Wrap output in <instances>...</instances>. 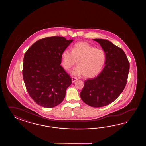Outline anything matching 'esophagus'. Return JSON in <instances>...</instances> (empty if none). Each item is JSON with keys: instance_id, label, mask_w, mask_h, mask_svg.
I'll list each match as a JSON object with an SVG mask.
<instances>
[{"instance_id": "34e87169", "label": "esophagus", "mask_w": 146, "mask_h": 146, "mask_svg": "<svg viewBox=\"0 0 146 146\" xmlns=\"http://www.w3.org/2000/svg\"><path fill=\"white\" fill-rule=\"evenodd\" d=\"M78 79L77 78H76L75 77H72V83H74L75 81H76Z\"/></svg>"}]
</instances>
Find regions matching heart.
Wrapping results in <instances>:
<instances>
[{"label": "heart", "instance_id": "obj_1", "mask_svg": "<svg viewBox=\"0 0 146 146\" xmlns=\"http://www.w3.org/2000/svg\"><path fill=\"white\" fill-rule=\"evenodd\" d=\"M77 62L78 66L72 71V75H83L86 78H92L102 69L106 54L102 50L96 48L86 42H81L74 45L72 51L65 50L62 55V64L66 70H69Z\"/></svg>", "mask_w": 146, "mask_h": 146}]
</instances>
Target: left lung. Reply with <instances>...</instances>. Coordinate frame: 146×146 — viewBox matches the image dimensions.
I'll list each match as a JSON object with an SVG mask.
<instances>
[{"label":"left lung","mask_w":146,"mask_h":146,"mask_svg":"<svg viewBox=\"0 0 146 146\" xmlns=\"http://www.w3.org/2000/svg\"><path fill=\"white\" fill-rule=\"evenodd\" d=\"M106 54L105 66L96 77L84 81L80 92L82 100L88 106L100 108L118 98L126 84L129 63L123 50L104 39H93Z\"/></svg>","instance_id":"left-lung-1"}]
</instances>
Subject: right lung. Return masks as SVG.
Wrapping results in <instances>:
<instances>
[{"label":"right lung","mask_w":146,"mask_h":146,"mask_svg":"<svg viewBox=\"0 0 146 146\" xmlns=\"http://www.w3.org/2000/svg\"><path fill=\"white\" fill-rule=\"evenodd\" d=\"M73 41L53 36L37 40L25 53L22 74L31 98L37 104L50 108L65 97L72 78L60 66L62 55Z\"/></svg>","instance_id":"right-lung-1"}]
</instances>
